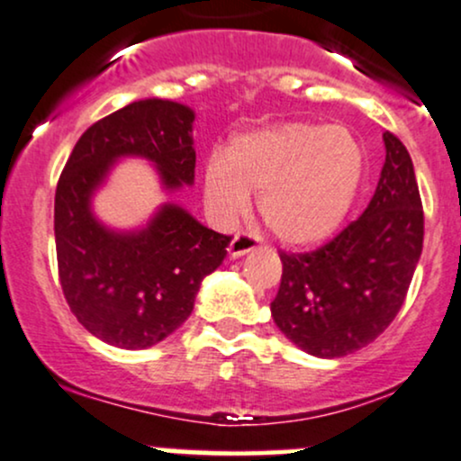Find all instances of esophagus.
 Listing matches in <instances>:
<instances>
[{
	"label": "esophagus",
	"mask_w": 461,
	"mask_h": 461,
	"mask_svg": "<svg viewBox=\"0 0 461 461\" xmlns=\"http://www.w3.org/2000/svg\"><path fill=\"white\" fill-rule=\"evenodd\" d=\"M258 247V238L245 234V231H240V234H236L231 238L230 247H227V251H230L231 258H240L245 256V253L253 251V249Z\"/></svg>",
	"instance_id": "esophagus-1"
}]
</instances>
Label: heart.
<instances>
[{
	"label": "heart",
	"instance_id": "heart-1",
	"mask_svg": "<svg viewBox=\"0 0 461 461\" xmlns=\"http://www.w3.org/2000/svg\"><path fill=\"white\" fill-rule=\"evenodd\" d=\"M366 158L347 128L282 123L238 134L205 162L203 194L219 223H234L258 194L277 240L310 247L340 227L357 197Z\"/></svg>",
	"mask_w": 461,
	"mask_h": 461
}]
</instances>
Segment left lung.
I'll return each mask as SVG.
<instances>
[{"mask_svg": "<svg viewBox=\"0 0 461 461\" xmlns=\"http://www.w3.org/2000/svg\"><path fill=\"white\" fill-rule=\"evenodd\" d=\"M384 145L382 176L362 216L316 251H279L273 321L310 356L342 357L382 336L420 260L425 216L414 164L390 131Z\"/></svg>", "mask_w": 461, "mask_h": 461, "instance_id": "1", "label": "left lung"}]
</instances>
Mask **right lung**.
Wrapping results in <instances>:
<instances>
[{"label":"right lung","mask_w":461,"mask_h":461,"mask_svg":"<svg viewBox=\"0 0 461 461\" xmlns=\"http://www.w3.org/2000/svg\"><path fill=\"white\" fill-rule=\"evenodd\" d=\"M194 113L168 99H140L79 136L58 179V275L76 319L119 348L158 345L188 319L205 275L221 267L231 236L208 230L176 203L145 227L114 231L91 201L119 158H145L164 190L194 182Z\"/></svg>","instance_id":"add662e5"}]
</instances>
